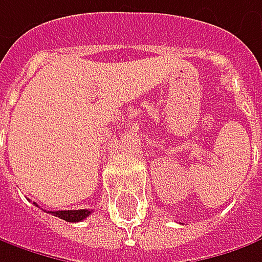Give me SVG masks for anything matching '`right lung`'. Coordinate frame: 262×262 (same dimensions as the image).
Here are the masks:
<instances>
[{
    "label": "right lung",
    "mask_w": 262,
    "mask_h": 262,
    "mask_svg": "<svg viewBox=\"0 0 262 262\" xmlns=\"http://www.w3.org/2000/svg\"><path fill=\"white\" fill-rule=\"evenodd\" d=\"M35 204V202H33ZM36 205V204H35ZM50 214L61 219V220H66L69 223H76V222H82L85 220L86 217H89V214L92 212L91 210H66V211H48Z\"/></svg>",
    "instance_id": "1"
}]
</instances>
